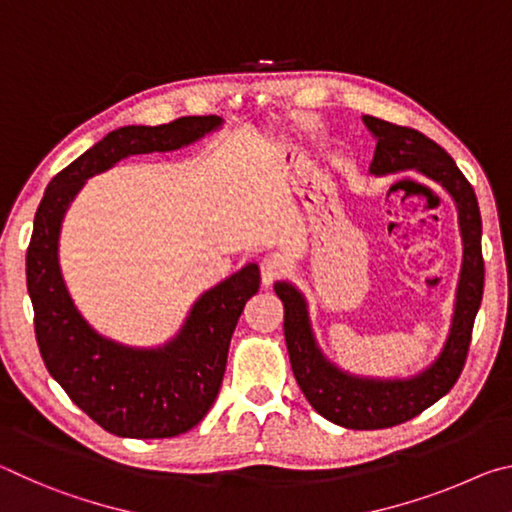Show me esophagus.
<instances>
[{
    "mask_svg": "<svg viewBox=\"0 0 512 512\" xmlns=\"http://www.w3.org/2000/svg\"><path fill=\"white\" fill-rule=\"evenodd\" d=\"M259 273H262V284L268 289V287H273L275 280H280L282 264L273 257H264L262 264H259Z\"/></svg>",
    "mask_w": 512,
    "mask_h": 512,
    "instance_id": "34e87169",
    "label": "esophagus"
}]
</instances>
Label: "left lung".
<instances>
[{"mask_svg":"<svg viewBox=\"0 0 512 512\" xmlns=\"http://www.w3.org/2000/svg\"><path fill=\"white\" fill-rule=\"evenodd\" d=\"M377 140L370 162V176H391L415 171L452 196L458 210L463 239V266L456 287L452 327L447 341L427 368L404 379L361 377L329 361L314 336L309 307L302 291L291 282H275V293L284 305V341L291 370L307 402L323 418L345 429H386L420 415L440 397L452 391L461 377L472 341L476 311L483 298L481 212L476 194L443 146L413 128L363 115Z\"/></svg>","mask_w":512,"mask_h":512,"instance_id":"8db88e82","label":"left lung"}]
</instances>
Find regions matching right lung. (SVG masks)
<instances>
[{"label": "right lung", "instance_id": "obj_1", "mask_svg": "<svg viewBox=\"0 0 512 512\" xmlns=\"http://www.w3.org/2000/svg\"><path fill=\"white\" fill-rule=\"evenodd\" d=\"M221 126L216 115L121 126L54 176L33 219L27 289L42 361L69 400L121 438H171L205 418L219 395L237 320L262 282L259 266L246 264L207 289L164 345L133 348L99 334L74 305L60 271V228L88 178L131 155L178 151Z\"/></svg>", "mask_w": 512, "mask_h": 512}]
</instances>
